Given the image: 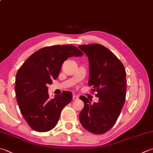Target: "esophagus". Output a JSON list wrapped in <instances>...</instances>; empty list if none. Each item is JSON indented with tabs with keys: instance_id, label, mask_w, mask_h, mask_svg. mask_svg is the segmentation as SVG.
<instances>
[{
	"instance_id": "34e87169",
	"label": "esophagus",
	"mask_w": 153,
	"mask_h": 153,
	"mask_svg": "<svg viewBox=\"0 0 153 153\" xmlns=\"http://www.w3.org/2000/svg\"><path fill=\"white\" fill-rule=\"evenodd\" d=\"M77 99H78V96L76 95L73 96V100H77Z\"/></svg>"
}]
</instances>
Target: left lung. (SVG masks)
<instances>
[{
  "label": "left lung",
  "instance_id": "8db88e82",
  "mask_svg": "<svg viewBox=\"0 0 153 153\" xmlns=\"http://www.w3.org/2000/svg\"><path fill=\"white\" fill-rule=\"evenodd\" d=\"M90 63L88 85L97 91L98 103L91 104L80 96L84 107L79 114L82 126L96 134H104L112 128L124 104L126 92L125 68L118 58L100 44L79 45Z\"/></svg>",
  "mask_w": 153,
  "mask_h": 153
}]
</instances>
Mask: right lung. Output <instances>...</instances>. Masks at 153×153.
Returning <instances> with one entry per match:
<instances>
[{
  "label": "right lung",
  "mask_w": 153,
  "mask_h": 153,
  "mask_svg": "<svg viewBox=\"0 0 153 153\" xmlns=\"http://www.w3.org/2000/svg\"><path fill=\"white\" fill-rule=\"evenodd\" d=\"M83 53L71 45L45 47L35 52L24 62L15 79V94L21 114L33 130L43 132L56 126L73 94L63 91L49 99L47 85L58 77L64 61Z\"/></svg>",
  "instance_id": "1"
}]
</instances>
